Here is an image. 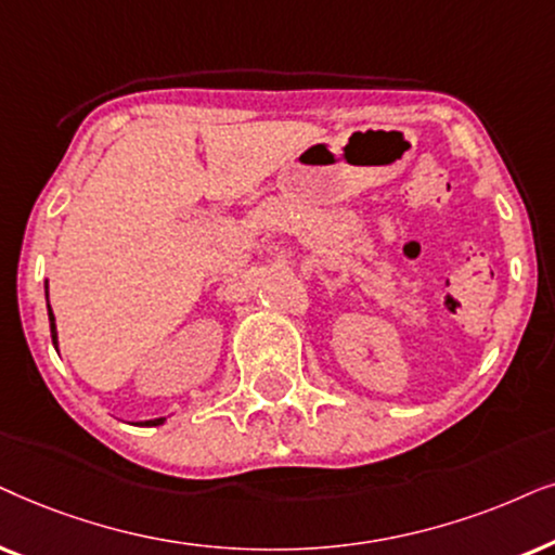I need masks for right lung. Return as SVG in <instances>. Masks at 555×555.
<instances>
[{
  "label": "right lung",
  "instance_id": "right-lung-1",
  "mask_svg": "<svg viewBox=\"0 0 555 555\" xmlns=\"http://www.w3.org/2000/svg\"><path fill=\"white\" fill-rule=\"evenodd\" d=\"M46 292H48V286H46ZM50 307V305H48ZM50 335H53V345L57 347V335H55V317H53V309H50ZM162 421L165 418H154V421H146V426H159Z\"/></svg>",
  "mask_w": 555,
  "mask_h": 555
}]
</instances>
